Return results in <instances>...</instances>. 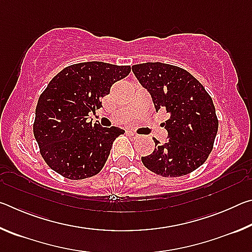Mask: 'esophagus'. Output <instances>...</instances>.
Segmentation results:
<instances>
[{
    "label": "esophagus",
    "instance_id": "1",
    "mask_svg": "<svg viewBox=\"0 0 252 252\" xmlns=\"http://www.w3.org/2000/svg\"><path fill=\"white\" fill-rule=\"evenodd\" d=\"M127 135H129L131 139H138L139 138V135L133 131H127Z\"/></svg>",
    "mask_w": 252,
    "mask_h": 252
}]
</instances>
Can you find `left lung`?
Segmentation results:
<instances>
[{
  "mask_svg": "<svg viewBox=\"0 0 252 252\" xmlns=\"http://www.w3.org/2000/svg\"><path fill=\"white\" fill-rule=\"evenodd\" d=\"M136 79L149 92L156 111L169 119L162 123L168 141L153 139L156 148L142 163L162 177H181L202 165L212 151L218 119L211 96L199 81L181 67L161 62L132 66Z\"/></svg>",
  "mask_w": 252,
  "mask_h": 252,
  "instance_id": "obj_1",
  "label": "left lung"
}]
</instances>
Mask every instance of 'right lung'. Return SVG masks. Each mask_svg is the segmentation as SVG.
<instances>
[{
    "instance_id": "add662e5",
    "label": "right lung",
    "mask_w": 252,
    "mask_h": 252,
    "mask_svg": "<svg viewBox=\"0 0 252 252\" xmlns=\"http://www.w3.org/2000/svg\"><path fill=\"white\" fill-rule=\"evenodd\" d=\"M130 71L129 65L82 62L50 81L37 101L33 133L42 158L55 172L81 180L101 171L113 141L125 130L92 125L89 113L101 108V97Z\"/></svg>"
}]
</instances>
